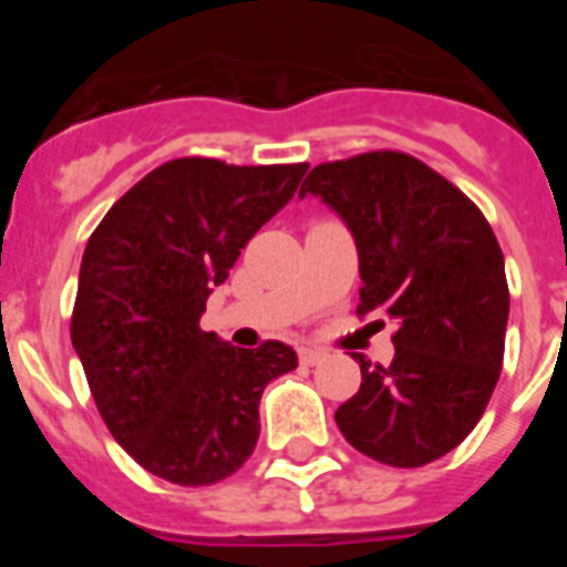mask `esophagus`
<instances>
[{"label":"esophagus","instance_id":"obj_1","mask_svg":"<svg viewBox=\"0 0 567 567\" xmlns=\"http://www.w3.org/2000/svg\"><path fill=\"white\" fill-rule=\"evenodd\" d=\"M298 358H300V363H303V365H318L320 360L327 358V354L318 352V349H300Z\"/></svg>","mask_w":567,"mask_h":567}]
</instances>
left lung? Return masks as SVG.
<instances>
[{
	"mask_svg": "<svg viewBox=\"0 0 567 567\" xmlns=\"http://www.w3.org/2000/svg\"><path fill=\"white\" fill-rule=\"evenodd\" d=\"M307 193L352 233L360 318L398 327L392 365L354 354L363 383L338 429L378 463H432L468 437L503 369L508 280L494 229L452 182L392 150L318 164Z\"/></svg>",
	"mask_w": 567,
	"mask_h": 567,
	"instance_id": "8db88e82",
	"label": "left lung"
}]
</instances>
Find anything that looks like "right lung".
Returning <instances> with one entry per match:
<instances>
[{
  "label": "right lung",
  "mask_w": 567,
  "mask_h": 567,
  "mask_svg": "<svg viewBox=\"0 0 567 567\" xmlns=\"http://www.w3.org/2000/svg\"><path fill=\"white\" fill-rule=\"evenodd\" d=\"M307 169L175 158L90 235L70 340L110 434L155 477L209 485L238 471L258 443L260 394L298 369L292 346L235 349L202 315Z\"/></svg>",
  "instance_id": "add662e5"
}]
</instances>
